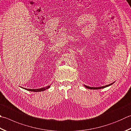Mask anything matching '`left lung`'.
<instances>
[{
	"mask_svg": "<svg viewBox=\"0 0 131 131\" xmlns=\"http://www.w3.org/2000/svg\"><path fill=\"white\" fill-rule=\"evenodd\" d=\"M112 83L110 84H108V85H106L105 86H103V87H88V86H87L84 85V87H85L86 88H87L88 89H92V90H98V89H102V88H104L105 87H108V86H110L112 84Z\"/></svg>",
	"mask_w": 131,
	"mask_h": 131,
	"instance_id": "1",
	"label": "left lung"
}]
</instances>
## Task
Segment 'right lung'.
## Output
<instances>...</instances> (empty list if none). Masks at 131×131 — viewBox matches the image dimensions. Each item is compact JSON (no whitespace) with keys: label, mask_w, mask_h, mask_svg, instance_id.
I'll return each instance as SVG.
<instances>
[{"label":"right lung","mask_w":131,"mask_h":131,"mask_svg":"<svg viewBox=\"0 0 131 131\" xmlns=\"http://www.w3.org/2000/svg\"><path fill=\"white\" fill-rule=\"evenodd\" d=\"M50 87V86H47V87L41 88H39V89H27V88H24V89H26V90H27V91H32V92H41V91H43L46 90H47V89Z\"/></svg>","instance_id":"obj_1"}]
</instances>
